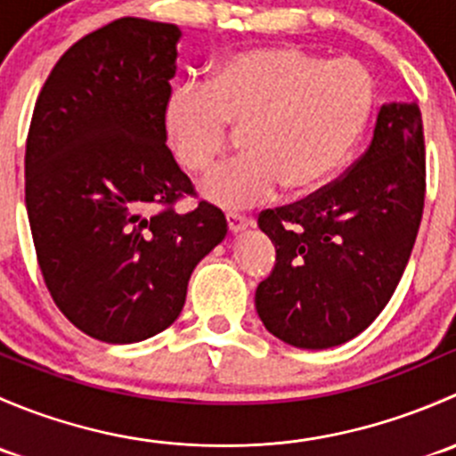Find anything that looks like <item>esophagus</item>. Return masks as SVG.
I'll use <instances>...</instances> for the list:
<instances>
[{
  "mask_svg": "<svg viewBox=\"0 0 456 456\" xmlns=\"http://www.w3.org/2000/svg\"><path fill=\"white\" fill-rule=\"evenodd\" d=\"M251 224H254V220L247 218V216H240V214H227V227H229V232H232V233L242 232V229L251 227Z\"/></svg>",
  "mask_w": 456,
  "mask_h": 456,
  "instance_id": "obj_1",
  "label": "esophagus"
}]
</instances>
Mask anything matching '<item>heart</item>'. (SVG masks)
I'll return each mask as SVG.
<instances>
[{"label":"heart","instance_id":"b5f03b06","mask_svg":"<svg viewBox=\"0 0 456 456\" xmlns=\"http://www.w3.org/2000/svg\"><path fill=\"white\" fill-rule=\"evenodd\" d=\"M372 81L355 59H324L296 45L254 48L218 63L209 84H181L165 105L178 160L205 172L245 130L247 151L202 183L227 209L257 205L280 187L315 190L348 159L369 123Z\"/></svg>","mask_w":456,"mask_h":456}]
</instances>
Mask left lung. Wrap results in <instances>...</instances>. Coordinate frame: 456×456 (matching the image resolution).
Segmentation results:
<instances>
[{"instance_id":"obj_1","label":"left lung","mask_w":456,"mask_h":456,"mask_svg":"<svg viewBox=\"0 0 456 456\" xmlns=\"http://www.w3.org/2000/svg\"><path fill=\"white\" fill-rule=\"evenodd\" d=\"M424 196L419 105H381L369 150L344 176L257 216L275 247L273 271L256 289L266 330L320 351L369 329L406 269Z\"/></svg>"}]
</instances>
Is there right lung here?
I'll list each match as a JSON object with an SVG mask.
<instances>
[{
  "mask_svg": "<svg viewBox=\"0 0 456 456\" xmlns=\"http://www.w3.org/2000/svg\"><path fill=\"white\" fill-rule=\"evenodd\" d=\"M174 24L123 17L54 63L26 141V211L41 275L79 330L132 344L167 329L199 262L227 236L165 145Z\"/></svg>",
  "mask_w": 456,
  "mask_h": 456,
  "instance_id": "1",
  "label": "right lung"
}]
</instances>
